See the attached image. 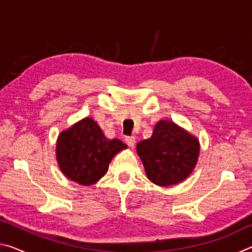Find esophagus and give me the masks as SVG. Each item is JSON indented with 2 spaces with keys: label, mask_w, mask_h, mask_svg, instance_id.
I'll return each mask as SVG.
<instances>
[{
  "label": "esophagus",
  "mask_w": 252,
  "mask_h": 252,
  "mask_svg": "<svg viewBox=\"0 0 252 252\" xmlns=\"http://www.w3.org/2000/svg\"><path fill=\"white\" fill-rule=\"evenodd\" d=\"M125 141H126V143L129 147H133L134 143H135V136H133V135L126 136Z\"/></svg>",
  "instance_id": "obj_1"
}]
</instances>
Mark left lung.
Masks as SVG:
<instances>
[{"label": "left lung", "mask_w": 252, "mask_h": 252, "mask_svg": "<svg viewBox=\"0 0 252 252\" xmlns=\"http://www.w3.org/2000/svg\"><path fill=\"white\" fill-rule=\"evenodd\" d=\"M150 180L168 187L185 180L192 172L199 156V142L194 136L171 121H159L150 139L136 146Z\"/></svg>", "instance_id": "obj_1"}]
</instances>
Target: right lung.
I'll return each mask as SVG.
<instances>
[{
  "label": "right lung",
  "instance_id": "add662e5",
  "mask_svg": "<svg viewBox=\"0 0 252 252\" xmlns=\"http://www.w3.org/2000/svg\"><path fill=\"white\" fill-rule=\"evenodd\" d=\"M126 148L119 139H106L97 123L85 118L59 135L57 158L67 178L91 186L104 176L112 158Z\"/></svg>",
  "mask_w": 252,
  "mask_h": 252
}]
</instances>
